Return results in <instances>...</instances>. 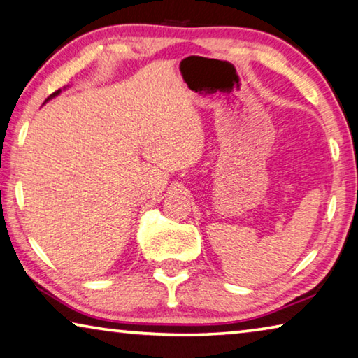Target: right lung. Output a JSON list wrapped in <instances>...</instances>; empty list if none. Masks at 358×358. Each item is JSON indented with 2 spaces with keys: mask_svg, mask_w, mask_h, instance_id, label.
Segmentation results:
<instances>
[{
  "mask_svg": "<svg viewBox=\"0 0 358 358\" xmlns=\"http://www.w3.org/2000/svg\"><path fill=\"white\" fill-rule=\"evenodd\" d=\"M59 92H60V89H59V90H55V92H54V94H50V97H49V99H52V97H55V95H57V94H59ZM49 99H48V100H49Z\"/></svg>",
  "mask_w": 358,
  "mask_h": 358,
  "instance_id": "1",
  "label": "right lung"
}]
</instances>
